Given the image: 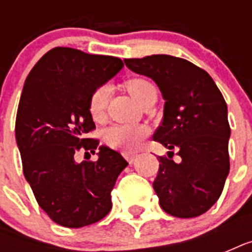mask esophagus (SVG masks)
<instances>
[{
	"label": "esophagus",
	"instance_id": "1",
	"mask_svg": "<svg viewBox=\"0 0 252 252\" xmlns=\"http://www.w3.org/2000/svg\"><path fill=\"white\" fill-rule=\"evenodd\" d=\"M123 157L126 158V161L129 162V163H133L134 159H136V157H137V154L129 153V152H124V153H123Z\"/></svg>",
	"mask_w": 252,
	"mask_h": 252
}]
</instances>
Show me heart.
Masks as SVG:
<instances>
[{"mask_svg":"<svg viewBox=\"0 0 252 252\" xmlns=\"http://www.w3.org/2000/svg\"><path fill=\"white\" fill-rule=\"evenodd\" d=\"M126 90L138 103L154 90V86L145 78H129L126 81ZM110 98V89L106 85L93 90L89 98V114L94 122H100L106 114ZM149 129L142 124H115L104 132V141L111 148L122 150H133L141 145Z\"/></svg>","mask_w":252,"mask_h":252,"instance_id":"heart-1","label":"heart"}]
</instances>
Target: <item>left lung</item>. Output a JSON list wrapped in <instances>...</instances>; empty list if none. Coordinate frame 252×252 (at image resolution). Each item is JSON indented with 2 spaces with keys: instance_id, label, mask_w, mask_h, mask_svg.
Returning a JSON list of instances; mask_svg holds the SVG:
<instances>
[{
  "instance_id": "8db88e82",
  "label": "left lung",
  "mask_w": 252,
  "mask_h": 252,
  "mask_svg": "<svg viewBox=\"0 0 252 252\" xmlns=\"http://www.w3.org/2000/svg\"><path fill=\"white\" fill-rule=\"evenodd\" d=\"M130 70L150 77L166 100L153 138L182 158L159 157L153 188L166 213L191 219L219 200L229 174L227 106L204 69L168 55L126 59ZM174 154V152H170Z\"/></svg>"
}]
</instances>
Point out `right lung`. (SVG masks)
<instances>
[{
	"label": "right lung",
	"mask_w": 252,
	"mask_h": 252,
	"mask_svg": "<svg viewBox=\"0 0 252 252\" xmlns=\"http://www.w3.org/2000/svg\"><path fill=\"white\" fill-rule=\"evenodd\" d=\"M119 57L56 47L27 76L15 120V138L26 180L39 207L53 222L84 227L111 211V191L126 161L100 146L98 161H74L77 152L94 154L99 140L89 114L94 89L123 68Z\"/></svg>",
	"instance_id": "1"
}]
</instances>
